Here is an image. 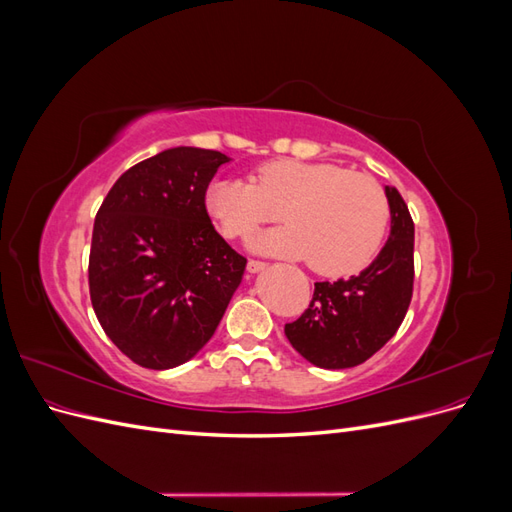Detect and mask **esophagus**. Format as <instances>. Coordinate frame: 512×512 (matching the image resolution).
<instances>
[{"label":"esophagus","instance_id":"obj_1","mask_svg":"<svg viewBox=\"0 0 512 512\" xmlns=\"http://www.w3.org/2000/svg\"><path fill=\"white\" fill-rule=\"evenodd\" d=\"M265 269H267V262H262V260L247 262V271H250V273H258V271H265Z\"/></svg>","mask_w":512,"mask_h":512}]
</instances>
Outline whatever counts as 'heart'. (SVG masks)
Listing matches in <instances>:
<instances>
[{"mask_svg": "<svg viewBox=\"0 0 512 512\" xmlns=\"http://www.w3.org/2000/svg\"><path fill=\"white\" fill-rule=\"evenodd\" d=\"M207 209L228 239L250 237L284 211L290 224L258 237L256 250L307 258L309 267L329 277L367 267L391 222L389 200L374 177L294 158L260 164L252 181L215 179Z\"/></svg>", "mask_w": 512, "mask_h": 512, "instance_id": "obj_1", "label": "heart"}]
</instances>
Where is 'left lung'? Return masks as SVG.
Segmentation results:
<instances>
[{
	"instance_id": "1",
	"label": "left lung",
	"mask_w": 512,
	"mask_h": 512,
	"mask_svg": "<svg viewBox=\"0 0 512 512\" xmlns=\"http://www.w3.org/2000/svg\"><path fill=\"white\" fill-rule=\"evenodd\" d=\"M391 235L359 275L316 282L309 307L284 333L303 359L324 369L365 363L397 333L412 301L414 222L401 194L386 185Z\"/></svg>"
}]
</instances>
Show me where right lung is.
Listing matches in <instances>:
<instances>
[{
	"instance_id": "obj_1",
	"label": "right lung",
	"mask_w": 512,
	"mask_h": 512,
	"mask_svg": "<svg viewBox=\"0 0 512 512\" xmlns=\"http://www.w3.org/2000/svg\"><path fill=\"white\" fill-rule=\"evenodd\" d=\"M228 160L211 149H166L128 168L102 200L89 252L91 305L136 365L190 361L241 284L247 260L218 235L205 207Z\"/></svg>"
}]
</instances>
